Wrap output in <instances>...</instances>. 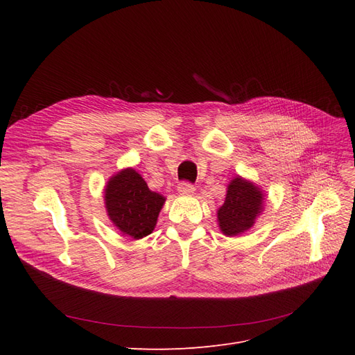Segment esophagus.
<instances>
[{"mask_svg": "<svg viewBox=\"0 0 355 355\" xmlns=\"http://www.w3.org/2000/svg\"><path fill=\"white\" fill-rule=\"evenodd\" d=\"M178 191L182 196H192L194 194L196 188H194V185L189 184V182H180V184L178 185Z\"/></svg>", "mask_w": 355, "mask_h": 355, "instance_id": "34e87169", "label": "esophagus"}]
</instances>
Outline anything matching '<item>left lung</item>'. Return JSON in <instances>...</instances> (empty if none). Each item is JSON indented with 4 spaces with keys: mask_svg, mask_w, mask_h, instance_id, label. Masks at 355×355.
<instances>
[{
    "mask_svg": "<svg viewBox=\"0 0 355 355\" xmlns=\"http://www.w3.org/2000/svg\"><path fill=\"white\" fill-rule=\"evenodd\" d=\"M262 192L253 184L235 178L230 187L222 207L218 210L219 227L225 235H239L249 230L263 209Z\"/></svg>",
    "mask_w": 355,
    "mask_h": 355,
    "instance_id": "obj_1",
    "label": "left lung"
}]
</instances>
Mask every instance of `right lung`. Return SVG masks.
<instances>
[{
    "label": "right lung",
    "mask_w": 355,
    "mask_h": 355,
    "mask_svg": "<svg viewBox=\"0 0 355 355\" xmlns=\"http://www.w3.org/2000/svg\"><path fill=\"white\" fill-rule=\"evenodd\" d=\"M108 216L115 227L132 239H142L154 231L164 197L148 188L142 176L125 168L111 178L105 189Z\"/></svg>",
    "instance_id": "right-lung-1"
}]
</instances>
